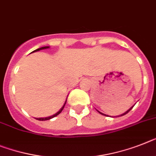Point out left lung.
Masks as SVG:
<instances>
[{
    "label": "left lung",
    "instance_id": "left-lung-1",
    "mask_svg": "<svg viewBox=\"0 0 156 156\" xmlns=\"http://www.w3.org/2000/svg\"><path fill=\"white\" fill-rule=\"evenodd\" d=\"M133 106H134V105H133ZM133 106H132V107H131V108H129V110H127V111H126V112H124V113H123V114L120 115V116H124V115L127 114V113H128V112H129V111H130V110H131V109H132V108H133ZM98 112H99V111H98ZM99 113H101V114H102V115H104V116H108V115H105V114H104V113H102V112H99Z\"/></svg>",
    "mask_w": 156,
    "mask_h": 156
}]
</instances>
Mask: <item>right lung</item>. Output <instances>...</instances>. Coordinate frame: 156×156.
Returning a JSON list of instances; mask_svg holds the SVG:
<instances>
[{
  "label": "right lung",
  "mask_w": 156,
  "mask_h": 156,
  "mask_svg": "<svg viewBox=\"0 0 156 156\" xmlns=\"http://www.w3.org/2000/svg\"><path fill=\"white\" fill-rule=\"evenodd\" d=\"M50 48V47H48V46H47V47H42V48H38V49L35 50V51H32V52L39 51H40V50L48 49V48ZM32 52H31V53H32ZM66 100H67V98H66ZM66 101H65V103H64V105H62V108H60L59 110H58V112H56V113H55V114H54V115H52V116H48V117H40V118H36V119H37L38 120H50V119L53 118V117H55V116H58V115L59 114L60 112H62V109H63L64 106H65V105H66Z\"/></svg>",
  "instance_id": "add662e5"
}]
</instances>
